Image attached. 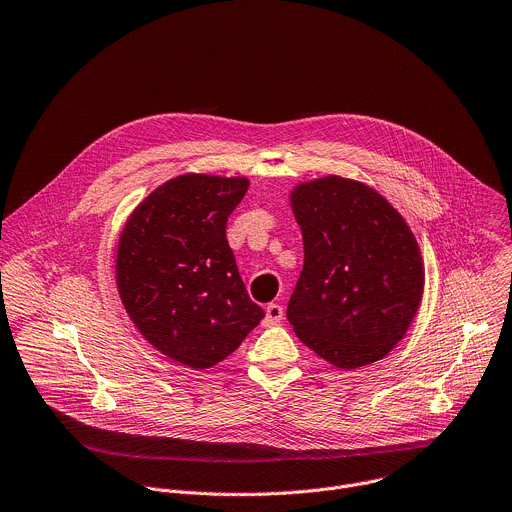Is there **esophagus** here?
Returning <instances> with one entry per match:
<instances>
[{"label": "esophagus", "mask_w": 512, "mask_h": 512, "mask_svg": "<svg viewBox=\"0 0 512 512\" xmlns=\"http://www.w3.org/2000/svg\"><path fill=\"white\" fill-rule=\"evenodd\" d=\"M283 319V307L279 303H269L265 307V319H263V325H275Z\"/></svg>", "instance_id": "obj_1"}]
</instances>
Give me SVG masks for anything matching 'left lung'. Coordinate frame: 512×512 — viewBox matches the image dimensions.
<instances>
[{
  "mask_svg": "<svg viewBox=\"0 0 512 512\" xmlns=\"http://www.w3.org/2000/svg\"><path fill=\"white\" fill-rule=\"evenodd\" d=\"M289 201L305 253L287 305L295 335L339 370L382 360L422 301L414 233L378 191L352 179L301 183Z\"/></svg>",
  "mask_w": 512,
  "mask_h": 512,
  "instance_id": "obj_1",
  "label": "left lung"
}]
</instances>
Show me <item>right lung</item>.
I'll return each instance as SVG.
<instances>
[{"label":"right lung","mask_w":512,"mask_h":512,"mask_svg":"<svg viewBox=\"0 0 512 512\" xmlns=\"http://www.w3.org/2000/svg\"><path fill=\"white\" fill-rule=\"evenodd\" d=\"M247 189L245 177H175L120 233L116 287L128 317L152 348L193 370L223 362L265 317L225 235Z\"/></svg>","instance_id":"add662e5"}]
</instances>
